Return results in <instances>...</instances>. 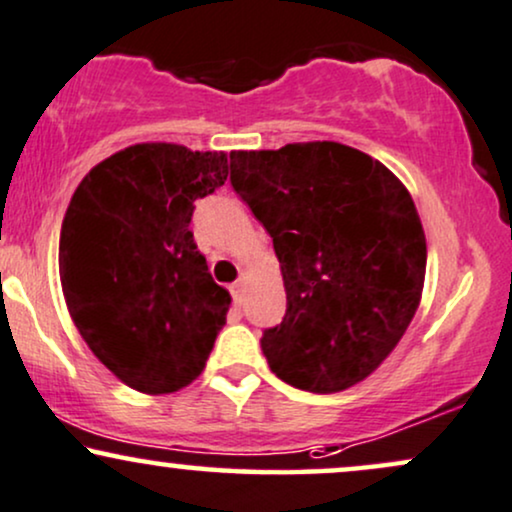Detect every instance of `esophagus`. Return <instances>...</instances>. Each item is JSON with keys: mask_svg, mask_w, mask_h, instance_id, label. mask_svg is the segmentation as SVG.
I'll use <instances>...</instances> for the list:
<instances>
[{"mask_svg": "<svg viewBox=\"0 0 512 512\" xmlns=\"http://www.w3.org/2000/svg\"><path fill=\"white\" fill-rule=\"evenodd\" d=\"M243 291H245V281L240 279V281H236L231 286V293H233V300H236V303H240V300H243Z\"/></svg>", "mask_w": 512, "mask_h": 512, "instance_id": "34e87169", "label": "esophagus"}]
</instances>
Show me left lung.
Returning <instances> with one entry per match:
<instances>
[{
    "mask_svg": "<svg viewBox=\"0 0 512 512\" xmlns=\"http://www.w3.org/2000/svg\"><path fill=\"white\" fill-rule=\"evenodd\" d=\"M231 186L281 264L286 315L260 341L272 372L312 393L367 379L422 298L427 240L408 188L331 140L231 152Z\"/></svg>",
    "mask_w": 512,
    "mask_h": 512,
    "instance_id": "1",
    "label": "left lung"
}]
</instances>
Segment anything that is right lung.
Here are the masks:
<instances>
[{
	"instance_id": "obj_1",
	"label": "right lung",
	"mask_w": 512,
	"mask_h": 512,
	"mask_svg": "<svg viewBox=\"0 0 512 512\" xmlns=\"http://www.w3.org/2000/svg\"><path fill=\"white\" fill-rule=\"evenodd\" d=\"M224 152L140 143L80 181L59 238L73 324L109 372L140 393H174L205 369L231 295L193 231L195 200L224 186Z\"/></svg>"
}]
</instances>
